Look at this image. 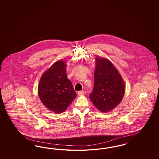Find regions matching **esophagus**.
I'll return each mask as SVG.
<instances>
[{"instance_id":"obj_1","label":"esophagus","mask_w":159,"mask_h":159,"mask_svg":"<svg viewBox=\"0 0 159 159\" xmlns=\"http://www.w3.org/2000/svg\"><path fill=\"white\" fill-rule=\"evenodd\" d=\"M77 94H78V95H79V96H83V95L84 94V92L83 90L79 91V92L77 93Z\"/></svg>"}]
</instances>
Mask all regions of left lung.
Listing matches in <instances>:
<instances>
[{"label": "left lung", "instance_id": "1", "mask_svg": "<svg viewBox=\"0 0 159 159\" xmlns=\"http://www.w3.org/2000/svg\"><path fill=\"white\" fill-rule=\"evenodd\" d=\"M94 86L89 97L99 111L107 112L118 106L125 94V84L120 73L106 58H96Z\"/></svg>", "mask_w": 159, "mask_h": 159}]
</instances>
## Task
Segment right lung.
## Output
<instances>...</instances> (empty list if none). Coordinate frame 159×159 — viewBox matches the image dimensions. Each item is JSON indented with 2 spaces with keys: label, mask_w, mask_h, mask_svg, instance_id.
<instances>
[{
  "label": "right lung",
  "mask_w": 159,
  "mask_h": 159,
  "mask_svg": "<svg viewBox=\"0 0 159 159\" xmlns=\"http://www.w3.org/2000/svg\"><path fill=\"white\" fill-rule=\"evenodd\" d=\"M66 63L58 61L43 73L39 82V96L48 110L60 114L76 97L72 82L66 76Z\"/></svg>",
  "instance_id": "add662e5"
}]
</instances>
